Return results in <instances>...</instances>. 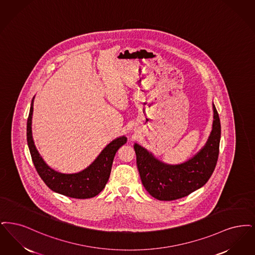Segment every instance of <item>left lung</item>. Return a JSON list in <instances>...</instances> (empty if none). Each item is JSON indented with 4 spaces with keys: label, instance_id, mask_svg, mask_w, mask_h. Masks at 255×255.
Listing matches in <instances>:
<instances>
[{
    "label": "left lung",
    "instance_id": "1",
    "mask_svg": "<svg viewBox=\"0 0 255 255\" xmlns=\"http://www.w3.org/2000/svg\"><path fill=\"white\" fill-rule=\"evenodd\" d=\"M213 112L212 130L207 144L186 163L166 165L158 161L143 146L134 144L142 184L152 197L161 201L180 199L209 181L217 164L221 137L219 114L214 105Z\"/></svg>",
    "mask_w": 255,
    "mask_h": 255
}]
</instances>
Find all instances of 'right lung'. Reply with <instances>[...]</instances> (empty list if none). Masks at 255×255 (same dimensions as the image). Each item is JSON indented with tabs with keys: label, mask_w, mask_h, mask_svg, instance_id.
I'll return each instance as SVG.
<instances>
[{
	"label": "right lung",
	"mask_w": 255,
	"mask_h": 255,
	"mask_svg": "<svg viewBox=\"0 0 255 255\" xmlns=\"http://www.w3.org/2000/svg\"><path fill=\"white\" fill-rule=\"evenodd\" d=\"M33 100L27 118L26 138L34 166L40 177L51 190L71 198L87 199L98 195L106 187L114 156L123 144L127 143V137H119L108 144L96 160L83 171L73 174L60 173L44 163L35 147L31 132Z\"/></svg>",
	"instance_id": "1"
}]
</instances>
